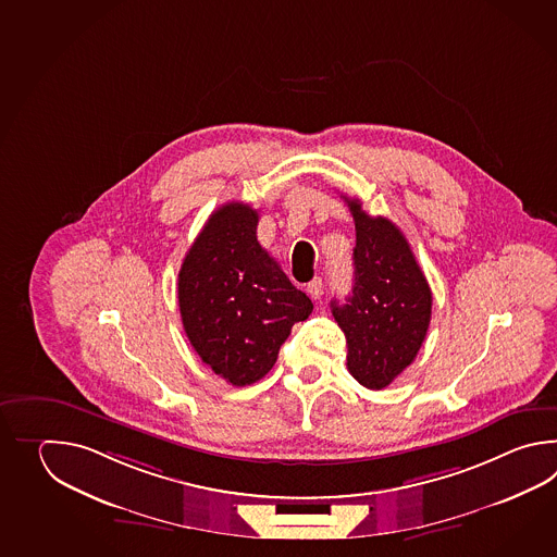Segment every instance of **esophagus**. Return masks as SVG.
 <instances>
[{
	"mask_svg": "<svg viewBox=\"0 0 557 557\" xmlns=\"http://www.w3.org/2000/svg\"><path fill=\"white\" fill-rule=\"evenodd\" d=\"M307 293L310 295V298H320L322 296V293H324V284H322V281L320 278H314L312 283L307 284Z\"/></svg>",
	"mask_w": 557,
	"mask_h": 557,
	"instance_id": "esophagus-1",
	"label": "esophagus"
}]
</instances>
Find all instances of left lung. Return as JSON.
<instances>
[{
  "label": "left lung",
  "instance_id": "obj_1",
  "mask_svg": "<svg viewBox=\"0 0 557 557\" xmlns=\"http://www.w3.org/2000/svg\"><path fill=\"white\" fill-rule=\"evenodd\" d=\"M346 199V197H344ZM355 216V286L332 314L346 336V367L362 386L382 391L414 362L432 319V290L403 231L346 199Z\"/></svg>",
  "mask_w": 557,
  "mask_h": 557
}]
</instances>
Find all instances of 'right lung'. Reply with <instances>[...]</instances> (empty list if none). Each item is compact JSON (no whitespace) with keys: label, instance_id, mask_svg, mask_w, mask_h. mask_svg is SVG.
Listing matches in <instances>:
<instances>
[{"label":"right lung","instance_id":"1","mask_svg":"<svg viewBox=\"0 0 557 557\" xmlns=\"http://www.w3.org/2000/svg\"><path fill=\"white\" fill-rule=\"evenodd\" d=\"M257 225L250 205L219 207L178 271V308L190 346L233 386L269 374L293 324L312 312L310 298L262 249Z\"/></svg>","mask_w":557,"mask_h":557}]
</instances>
